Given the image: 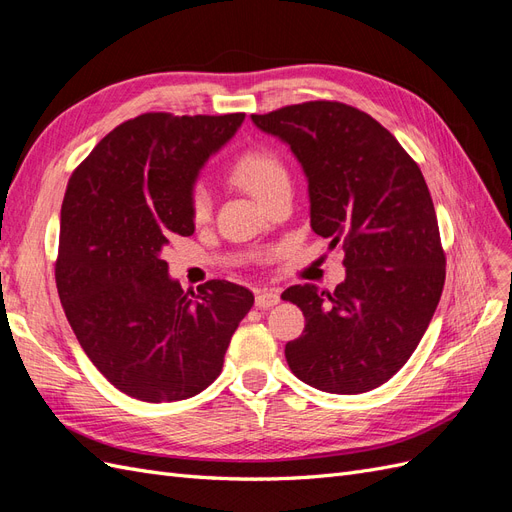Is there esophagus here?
Returning <instances> with one entry per match:
<instances>
[{
	"mask_svg": "<svg viewBox=\"0 0 512 512\" xmlns=\"http://www.w3.org/2000/svg\"><path fill=\"white\" fill-rule=\"evenodd\" d=\"M280 303V292L277 290H258L256 292V307L265 309V307H273Z\"/></svg>",
	"mask_w": 512,
	"mask_h": 512,
	"instance_id": "esophagus-1",
	"label": "esophagus"
}]
</instances>
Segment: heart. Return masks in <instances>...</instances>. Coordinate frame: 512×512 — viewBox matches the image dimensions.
Masks as SVG:
<instances>
[{"instance_id":"1","label":"heart","mask_w":512,"mask_h":512,"mask_svg":"<svg viewBox=\"0 0 512 512\" xmlns=\"http://www.w3.org/2000/svg\"><path fill=\"white\" fill-rule=\"evenodd\" d=\"M230 177L237 181L245 192H250L258 203L269 196L277 185L288 181V173L273 153L267 147H252L243 151L230 166ZM190 213L194 220H205L209 213V192L203 183H198L190 192Z\"/></svg>"}]
</instances>
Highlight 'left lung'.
Listing matches in <instances>:
<instances>
[{"label": "left lung", "mask_w": 512, "mask_h": 512, "mask_svg": "<svg viewBox=\"0 0 512 512\" xmlns=\"http://www.w3.org/2000/svg\"><path fill=\"white\" fill-rule=\"evenodd\" d=\"M252 121L301 164L312 230L346 250V280L333 292L303 284L282 294L305 316L303 335L286 344L288 367L324 393H367L406 365L442 294L446 260L425 177L389 130L342 102Z\"/></svg>", "instance_id": "1"}]
</instances>
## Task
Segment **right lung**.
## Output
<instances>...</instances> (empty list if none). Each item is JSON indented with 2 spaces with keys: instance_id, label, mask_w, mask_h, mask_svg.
Wrapping results in <instances>:
<instances>
[{
  "instance_id": "add662e5",
  "label": "right lung",
  "mask_w": 512,
  "mask_h": 512,
  "mask_svg": "<svg viewBox=\"0 0 512 512\" xmlns=\"http://www.w3.org/2000/svg\"><path fill=\"white\" fill-rule=\"evenodd\" d=\"M245 115L145 113L74 170L61 205L55 280L85 354L115 389L162 404L205 391L254 294L211 280L183 292L162 260L170 235L190 237L200 168Z\"/></svg>"
}]
</instances>
